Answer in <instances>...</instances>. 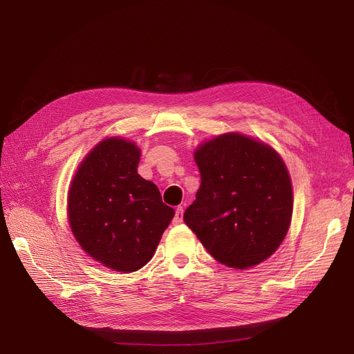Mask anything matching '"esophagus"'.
Masks as SVG:
<instances>
[{
  "mask_svg": "<svg viewBox=\"0 0 354 354\" xmlns=\"http://www.w3.org/2000/svg\"><path fill=\"white\" fill-rule=\"evenodd\" d=\"M183 223V207H178L176 209V216L173 218V224H180Z\"/></svg>",
  "mask_w": 354,
  "mask_h": 354,
  "instance_id": "esophagus-1",
  "label": "esophagus"
}]
</instances>
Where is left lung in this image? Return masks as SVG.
<instances>
[{"label":"left lung","instance_id":"8db88e82","mask_svg":"<svg viewBox=\"0 0 354 354\" xmlns=\"http://www.w3.org/2000/svg\"><path fill=\"white\" fill-rule=\"evenodd\" d=\"M196 199L183 220L207 251L232 269L257 266L279 248L292 217V186L274 149L239 133L202 143Z\"/></svg>","mask_w":354,"mask_h":354}]
</instances>
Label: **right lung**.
<instances>
[{
	"label": "right lung",
	"instance_id": "obj_1",
	"mask_svg": "<svg viewBox=\"0 0 354 354\" xmlns=\"http://www.w3.org/2000/svg\"><path fill=\"white\" fill-rule=\"evenodd\" d=\"M138 160L133 142L104 138L78 167L68 196L69 226L81 248L122 273L151 261L174 217L159 189L138 176Z\"/></svg>",
	"mask_w": 354,
	"mask_h": 354
}]
</instances>
